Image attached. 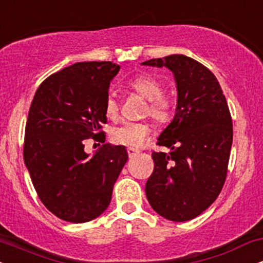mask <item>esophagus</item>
I'll use <instances>...</instances> for the list:
<instances>
[{
	"label": "esophagus",
	"mask_w": 263,
	"mask_h": 263,
	"mask_svg": "<svg viewBox=\"0 0 263 263\" xmlns=\"http://www.w3.org/2000/svg\"><path fill=\"white\" fill-rule=\"evenodd\" d=\"M138 152H140V151L136 149V148H132V147H128V148H127V153H128L129 158H132V157H135L136 155H137Z\"/></svg>",
	"instance_id": "1"
}]
</instances>
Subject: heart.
<instances>
[{
    "instance_id": "obj_1",
    "label": "heart",
    "mask_w": 263,
    "mask_h": 263,
    "mask_svg": "<svg viewBox=\"0 0 263 263\" xmlns=\"http://www.w3.org/2000/svg\"><path fill=\"white\" fill-rule=\"evenodd\" d=\"M127 87L135 93L147 100L143 108L144 116H148L158 125L170 122L173 117L174 101L170 93L163 92L161 81L147 74H140L128 80ZM119 114V102L114 96H107L105 101V115L108 119H115ZM148 122H125L114 128L111 137L122 146L140 148L146 143L149 136Z\"/></svg>"
}]
</instances>
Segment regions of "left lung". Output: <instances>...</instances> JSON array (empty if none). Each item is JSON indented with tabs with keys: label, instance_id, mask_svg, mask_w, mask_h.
<instances>
[{
	"label": "left lung",
	"instance_id": "left-lung-1",
	"mask_svg": "<svg viewBox=\"0 0 263 263\" xmlns=\"http://www.w3.org/2000/svg\"><path fill=\"white\" fill-rule=\"evenodd\" d=\"M144 65L167 66L177 81L173 121L157 144L170 153L152 152V176L146 183L151 206L172 221L197 218L215 201L228 176L232 120L218 79L206 66L174 54Z\"/></svg>",
	"mask_w": 263,
	"mask_h": 263
}]
</instances>
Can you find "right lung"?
I'll list each match as a JSON object with an SVG mask.
<instances>
[{
  "mask_svg": "<svg viewBox=\"0 0 263 263\" xmlns=\"http://www.w3.org/2000/svg\"><path fill=\"white\" fill-rule=\"evenodd\" d=\"M120 66L83 62L48 77L39 85L26 123L23 158L39 199L57 218L86 222L106 210L127 162L125 146L105 143V101ZM104 145L91 157L83 140Z\"/></svg>",
  "mask_w": 263,
  "mask_h": 263,
  "instance_id": "1",
  "label": "right lung"
}]
</instances>
